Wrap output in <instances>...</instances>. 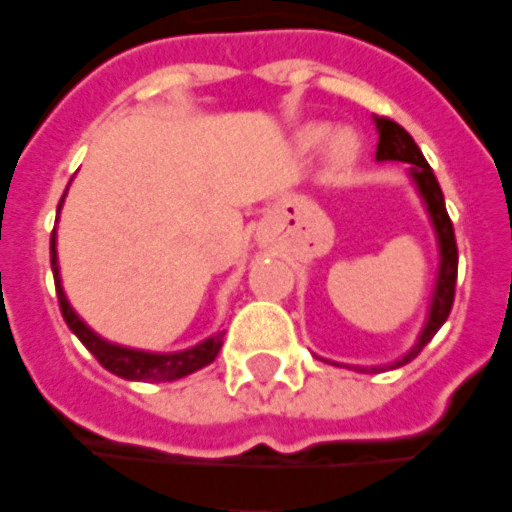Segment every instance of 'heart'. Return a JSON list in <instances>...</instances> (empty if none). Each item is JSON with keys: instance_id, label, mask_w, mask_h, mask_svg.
Returning <instances> with one entry per match:
<instances>
[{"instance_id": "obj_1", "label": "heart", "mask_w": 512, "mask_h": 512, "mask_svg": "<svg viewBox=\"0 0 512 512\" xmlns=\"http://www.w3.org/2000/svg\"><path fill=\"white\" fill-rule=\"evenodd\" d=\"M328 137V126L325 123H311L300 132V146L314 148L320 146L322 140ZM358 154V137H355L350 129H339V132L331 134V143H328V159H331L336 168L342 165H350Z\"/></svg>"}]
</instances>
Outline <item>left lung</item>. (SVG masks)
Wrapping results in <instances>:
<instances>
[{
    "label": "left lung",
    "instance_id": "1",
    "mask_svg": "<svg viewBox=\"0 0 512 512\" xmlns=\"http://www.w3.org/2000/svg\"><path fill=\"white\" fill-rule=\"evenodd\" d=\"M378 123V154L375 157L380 162H408L411 165V176L416 181V187L422 192L424 204H427V212H430V220H433V228H436L438 237V250H441V264H438V281H436V295H433V303H430V314H427V322H424V331L419 336V342L413 347L411 353L402 355L397 366L408 364L416 355L422 353L424 344L430 342L438 333V328L447 322L449 311H452V303H455V281H458V245H455V228H452V220L447 215V204H444V192L438 187V179L433 168L427 165V159L422 157L419 146L413 143V137L400 123L391 121V118H375ZM380 369V366H375Z\"/></svg>",
    "mask_w": 512,
    "mask_h": 512
}]
</instances>
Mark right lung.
<instances>
[{"label":"right lung","instance_id":"add662e5","mask_svg":"<svg viewBox=\"0 0 512 512\" xmlns=\"http://www.w3.org/2000/svg\"><path fill=\"white\" fill-rule=\"evenodd\" d=\"M63 204V201H60ZM52 273H54V286H57V300H60V311H63L65 325L79 336V342L88 347L90 353L96 355L107 372L118 375L123 380H148V383H165V380H179L184 375H190L201 366L212 364L223 347V333L209 336L206 342L195 344L190 350H181V353H146V350H129L121 344H110L101 339L99 333H93L74 314L71 303L65 300L63 284H60V270H57V250H54V231H52Z\"/></svg>","mask_w":512,"mask_h":512}]
</instances>
